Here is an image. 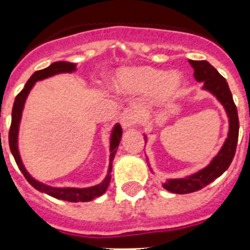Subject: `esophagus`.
I'll return each mask as SVG.
<instances>
[{
  "label": "esophagus",
  "mask_w": 250,
  "mask_h": 250,
  "mask_svg": "<svg viewBox=\"0 0 250 250\" xmlns=\"http://www.w3.org/2000/svg\"><path fill=\"white\" fill-rule=\"evenodd\" d=\"M137 121V114L135 113V110L125 109L123 113L119 115V122H121L122 127L125 129H128L135 125Z\"/></svg>",
  "instance_id": "1"
}]
</instances>
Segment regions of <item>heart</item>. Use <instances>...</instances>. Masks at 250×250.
<instances>
[{
	"mask_svg": "<svg viewBox=\"0 0 250 250\" xmlns=\"http://www.w3.org/2000/svg\"><path fill=\"white\" fill-rule=\"evenodd\" d=\"M183 75L178 71L166 72L154 67H136L123 70L118 75V86L131 93L153 92L157 101L164 102L175 97L183 85Z\"/></svg>",
	"mask_w": 250,
	"mask_h": 250,
	"instance_id": "1",
	"label": "heart"
}]
</instances>
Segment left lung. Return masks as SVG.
<instances>
[{
	"mask_svg": "<svg viewBox=\"0 0 250 250\" xmlns=\"http://www.w3.org/2000/svg\"><path fill=\"white\" fill-rule=\"evenodd\" d=\"M190 66L194 70V79L197 82H202V89L208 90L217 97L225 107L227 117H229V129L225 144L214 157L211 162L202 170L197 171L196 174L179 179H168L162 184L165 189L172 193H192L198 189H202L204 187L214 182L219 178L223 172L229 167L233 160L235 152H236L237 137H239V117H237V109L233 102L232 94L229 88V84L226 79L208 62V61H190ZM145 143L146 136L144 135Z\"/></svg>",
	"mask_w": 250,
	"mask_h": 250,
	"instance_id": "obj_1",
	"label": "left lung"
}]
</instances>
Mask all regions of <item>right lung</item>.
<instances>
[{"label": "right lung", "mask_w": 250, "mask_h": 250, "mask_svg": "<svg viewBox=\"0 0 250 250\" xmlns=\"http://www.w3.org/2000/svg\"><path fill=\"white\" fill-rule=\"evenodd\" d=\"M76 71V64L71 63V62H64V61H60V62H54L49 67L36 71L28 82L25 83L24 88L21 89V92L15 97L13 106V113H11V125H10V132H9V145L10 150L13 153L14 160L17 162L19 170L21 171V174L24 175V178L27 179V182L36 188L37 190H40L42 193H46L49 196H52L58 200H63V201H70V202H85V201H92L94 198L100 197L101 194H104L109 187L110 179H111V164H113L114 157L117 153L118 145L121 143L122 139V127L121 125H115L113 127L111 135H110V164L109 168H107V174H106L105 179L102 180L100 184L93 187H88V188H57V187H50L46 186L44 183L39 182L35 178H32L29 172L25 170L24 165L21 162V154H19V149H18V135H19V125H21V113L24 109L25 100L28 97L29 92L33 88V85L36 84V82L44 80L50 76L58 75V74H71V72Z\"/></svg>", "instance_id": "right-lung-1"}]
</instances>
